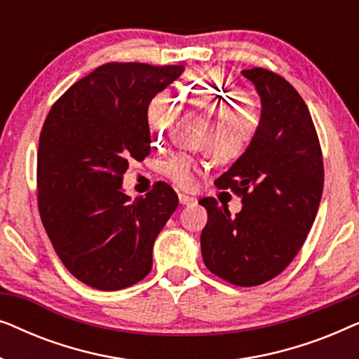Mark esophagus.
Returning <instances> with one entry per match:
<instances>
[{"mask_svg": "<svg viewBox=\"0 0 359 359\" xmlns=\"http://www.w3.org/2000/svg\"><path fill=\"white\" fill-rule=\"evenodd\" d=\"M178 198H180V204H183V205H191L196 203V199L191 198V196H188V194H178Z\"/></svg>", "mask_w": 359, "mask_h": 359, "instance_id": "34e87169", "label": "esophagus"}]
</instances>
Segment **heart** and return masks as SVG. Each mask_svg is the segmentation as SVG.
<instances>
[{
    "label": "heart",
    "mask_w": 359,
    "mask_h": 359,
    "mask_svg": "<svg viewBox=\"0 0 359 359\" xmlns=\"http://www.w3.org/2000/svg\"><path fill=\"white\" fill-rule=\"evenodd\" d=\"M181 100L198 107L205 116H214L204 135V145L219 161H232L242 156L252 145L259 129V109L245 97V91L235 86L222 72L203 68L181 86ZM176 112L168 93H160L150 102L147 122L151 139L160 142L168 134ZM201 165L188 155L176 154L166 161L165 173L181 188H193Z\"/></svg>",
    "instance_id": "b5f03b06"
}]
</instances>
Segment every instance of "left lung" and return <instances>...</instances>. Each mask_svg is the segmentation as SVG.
<instances>
[{
  "label": "left lung",
  "mask_w": 359,
  "mask_h": 359,
  "mask_svg": "<svg viewBox=\"0 0 359 359\" xmlns=\"http://www.w3.org/2000/svg\"><path fill=\"white\" fill-rule=\"evenodd\" d=\"M262 102L258 134L242 156L215 180L242 194L230 215L212 198L201 252L210 271L237 286H258L292 262L316 220L323 163L311 112L292 85L263 68L243 70Z\"/></svg>",
  "instance_id": "1"
}]
</instances>
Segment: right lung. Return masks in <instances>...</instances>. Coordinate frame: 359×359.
Wrapping results in <instances>:
<instances>
[{"instance_id":"obj_1","label":"right lung","mask_w":359,"mask_h":359,"mask_svg":"<svg viewBox=\"0 0 359 359\" xmlns=\"http://www.w3.org/2000/svg\"><path fill=\"white\" fill-rule=\"evenodd\" d=\"M183 70L107 63L75 83L43 122L39 212L58 258L88 286L117 291L150 273L155 238L178 196L160 181L132 201L122 176L150 154L147 111Z\"/></svg>"}]
</instances>
